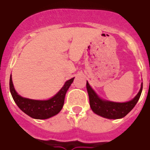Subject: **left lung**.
I'll return each instance as SVG.
<instances>
[{
    "mask_svg": "<svg viewBox=\"0 0 150 150\" xmlns=\"http://www.w3.org/2000/svg\"><path fill=\"white\" fill-rule=\"evenodd\" d=\"M87 91L88 93L90 107L94 113L108 119H119L125 117L133 109L139 100L143 90V83L139 93L133 100L124 103H116L100 99L94 92L89 84L86 83Z\"/></svg>",
    "mask_w": 150,
    "mask_h": 150,
    "instance_id": "obj_1",
    "label": "left lung"
}]
</instances>
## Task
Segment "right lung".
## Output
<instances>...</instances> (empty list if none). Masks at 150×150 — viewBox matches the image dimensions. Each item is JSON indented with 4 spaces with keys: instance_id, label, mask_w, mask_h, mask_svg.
<instances>
[{
    "instance_id": "1",
    "label": "right lung",
    "mask_w": 150,
    "mask_h": 150,
    "mask_svg": "<svg viewBox=\"0 0 150 150\" xmlns=\"http://www.w3.org/2000/svg\"><path fill=\"white\" fill-rule=\"evenodd\" d=\"M74 78L68 80L61 90L47 100H32L20 96L13 88L12 78H10V91L13 100L19 108L26 114L34 119H47L59 113L63 107L66 91L73 82Z\"/></svg>"
}]
</instances>
